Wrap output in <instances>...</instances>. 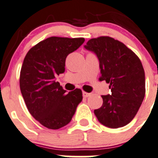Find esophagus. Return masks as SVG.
Here are the masks:
<instances>
[{
    "mask_svg": "<svg viewBox=\"0 0 158 158\" xmlns=\"http://www.w3.org/2000/svg\"><path fill=\"white\" fill-rule=\"evenodd\" d=\"M82 95H83V97L87 98V97L90 96L91 93H88V92H82Z\"/></svg>",
    "mask_w": 158,
    "mask_h": 158,
    "instance_id": "1",
    "label": "esophagus"
}]
</instances>
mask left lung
Returning <instances> with one entry per match:
<instances>
[{
  "label": "left lung",
  "mask_w": 158,
  "mask_h": 158,
  "mask_svg": "<svg viewBox=\"0 0 158 158\" xmlns=\"http://www.w3.org/2000/svg\"><path fill=\"white\" fill-rule=\"evenodd\" d=\"M99 60V80L110 83L111 95H102L101 108L94 111L98 122L111 128L128 125L135 118L145 95V75L138 56L110 36L93 38L84 46Z\"/></svg>",
  "instance_id": "left-lung-1"
}]
</instances>
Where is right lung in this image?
I'll list each match as a JSON object with an SVG mask.
<instances>
[{
	"label": "right lung",
	"mask_w": 158,
	"mask_h": 158,
	"mask_svg": "<svg viewBox=\"0 0 158 158\" xmlns=\"http://www.w3.org/2000/svg\"><path fill=\"white\" fill-rule=\"evenodd\" d=\"M84 41L51 36L32 47L23 60L20 92L31 115L46 128L59 129L69 124L82 102L81 89L66 93L55 78L65 72L67 56Z\"/></svg>",
	"instance_id": "1"
}]
</instances>
